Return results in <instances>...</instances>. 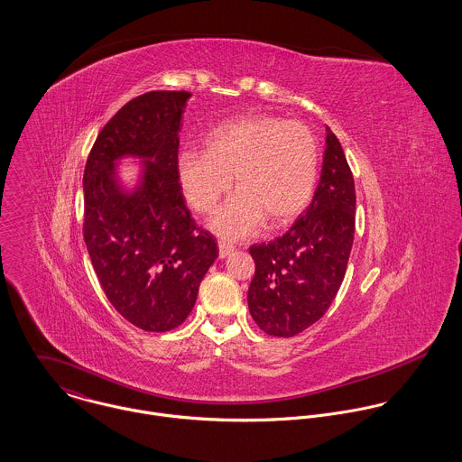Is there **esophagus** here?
<instances>
[{
  "label": "esophagus",
  "instance_id": "obj_1",
  "mask_svg": "<svg viewBox=\"0 0 462 462\" xmlns=\"http://www.w3.org/2000/svg\"><path fill=\"white\" fill-rule=\"evenodd\" d=\"M233 251H235V245H233V244L224 242V240L218 242V254H220V258H227Z\"/></svg>",
  "mask_w": 462,
  "mask_h": 462
}]
</instances>
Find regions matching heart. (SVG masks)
Returning <instances> with one entry per match:
<instances>
[{"mask_svg": "<svg viewBox=\"0 0 462 462\" xmlns=\"http://www.w3.org/2000/svg\"><path fill=\"white\" fill-rule=\"evenodd\" d=\"M319 176V145L311 130L272 116L224 123L204 136V151L178 158L181 192L198 213H211L233 185L238 192L211 227L229 238L254 233L264 218L282 226L310 202Z\"/></svg>", "mask_w": 462, "mask_h": 462, "instance_id": "b5f03b06", "label": "heart"}]
</instances>
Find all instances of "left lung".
Listing matches in <instances>:
<instances>
[{"mask_svg":"<svg viewBox=\"0 0 462 462\" xmlns=\"http://www.w3.org/2000/svg\"><path fill=\"white\" fill-rule=\"evenodd\" d=\"M356 231V189L343 147L328 128L320 183L308 209L279 238L249 249L256 272L249 311L270 336L291 337L329 310Z\"/></svg>","mask_w":462,"mask_h":462,"instance_id":"8db88e82","label":"left lung"}]
</instances>
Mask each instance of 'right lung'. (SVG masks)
<instances>
[{
	"label": "right lung",
	"instance_id": "obj_1",
	"mask_svg": "<svg viewBox=\"0 0 462 462\" xmlns=\"http://www.w3.org/2000/svg\"><path fill=\"white\" fill-rule=\"evenodd\" d=\"M190 96L152 90L126 103L97 134L83 174V238L101 288L119 315L151 332L187 320L218 256L178 181V133ZM128 155L143 160L133 191L116 174Z\"/></svg>",
	"mask_w": 462,
	"mask_h": 462
}]
</instances>
